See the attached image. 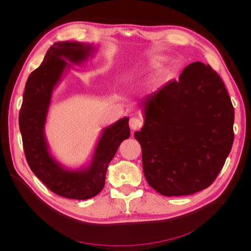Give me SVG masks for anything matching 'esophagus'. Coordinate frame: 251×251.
Segmentation results:
<instances>
[{
  "instance_id": "1",
  "label": "esophagus",
  "mask_w": 251,
  "mask_h": 251,
  "mask_svg": "<svg viewBox=\"0 0 251 251\" xmlns=\"http://www.w3.org/2000/svg\"><path fill=\"white\" fill-rule=\"evenodd\" d=\"M128 125H130V127L132 130H138V128L141 126L142 123L137 117H132L130 121H128Z\"/></svg>"
}]
</instances>
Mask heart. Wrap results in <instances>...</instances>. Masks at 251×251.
I'll return each mask as SVG.
<instances>
[{
  "mask_svg": "<svg viewBox=\"0 0 251 251\" xmlns=\"http://www.w3.org/2000/svg\"><path fill=\"white\" fill-rule=\"evenodd\" d=\"M161 62L162 60L159 57H153L146 62L136 64L125 73V80L127 82H134L149 76L151 72L160 67Z\"/></svg>",
  "mask_w": 251,
  "mask_h": 251,
  "instance_id": "obj_1",
  "label": "heart"
}]
</instances>
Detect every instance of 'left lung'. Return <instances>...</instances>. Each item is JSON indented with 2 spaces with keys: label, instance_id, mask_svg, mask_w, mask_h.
I'll list each match as a JSON object with an SVG mask.
<instances>
[{
  "label": "left lung",
  "instance_id": "left-lung-1",
  "mask_svg": "<svg viewBox=\"0 0 251 251\" xmlns=\"http://www.w3.org/2000/svg\"><path fill=\"white\" fill-rule=\"evenodd\" d=\"M144 125L135 132L144 177L163 196L207 188L222 170L233 142L234 110L219 74L201 62L189 64L139 102Z\"/></svg>",
  "mask_w": 251,
  "mask_h": 251
}]
</instances>
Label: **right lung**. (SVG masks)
<instances>
[{"mask_svg": "<svg viewBox=\"0 0 251 251\" xmlns=\"http://www.w3.org/2000/svg\"><path fill=\"white\" fill-rule=\"evenodd\" d=\"M96 46L79 42H57L49 48L42 65L29 75L19 125L26 160L35 176L51 192L64 198L87 200L102 191L108 165L120 143L130 137L128 118L102 128L89 163L72 170L52 155L45 135L53 91L75 64L81 66L93 56Z\"/></svg>", "mask_w": 251, "mask_h": 251, "instance_id": "obj_1", "label": "right lung"}]
</instances>
